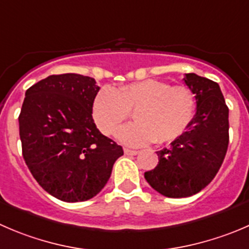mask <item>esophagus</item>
<instances>
[{
  "label": "esophagus",
  "mask_w": 249,
  "mask_h": 249,
  "mask_svg": "<svg viewBox=\"0 0 249 249\" xmlns=\"http://www.w3.org/2000/svg\"><path fill=\"white\" fill-rule=\"evenodd\" d=\"M124 153L126 154V156H136V154L139 153V151H134V149L125 148V149H124Z\"/></svg>",
  "instance_id": "obj_1"
}]
</instances>
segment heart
<instances>
[{
    "instance_id": "1",
    "label": "heart",
    "mask_w": 249,
    "mask_h": 249,
    "mask_svg": "<svg viewBox=\"0 0 249 249\" xmlns=\"http://www.w3.org/2000/svg\"><path fill=\"white\" fill-rule=\"evenodd\" d=\"M134 110L136 122L120 127L117 139L134 147L153 141L165 143L189 129L196 113V97L189 86L147 79L119 89H102L93 101L92 115L101 132L112 135Z\"/></svg>"
}]
</instances>
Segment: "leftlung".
Masks as SVG:
<instances>
[{
  "label": "left lung",
  "mask_w": 249,
  "mask_h": 249,
  "mask_svg": "<svg viewBox=\"0 0 249 249\" xmlns=\"http://www.w3.org/2000/svg\"><path fill=\"white\" fill-rule=\"evenodd\" d=\"M183 81L195 93L196 114L170 148L156 152L158 164L144 178L160 195L183 198L203 190L220 169L229 146V108L220 88L195 73Z\"/></svg>",
  "instance_id": "8db88e82"
}]
</instances>
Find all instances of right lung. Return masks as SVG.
<instances>
[{
    "label": "right lung",
    "instance_id": "add662e5",
    "mask_svg": "<svg viewBox=\"0 0 249 249\" xmlns=\"http://www.w3.org/2000/svg\"><path fill=\"white\" fill-rule=\"evenodd\" d=\"M98 91L95 79L69 73L47 76L25 92L19 114L23 158L38 185L60 201L95 197L124 154L93 122Z\"/></svg>",
    "mask_w": 249,
    "mask_h": 249
}]
</instances>
